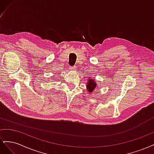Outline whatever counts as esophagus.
<instances>
[{
    "label": "esophagus",
    "instance_id": "esophagus-1",
    "mask_svg": "<svg viewBox=\"0 0 154 154\" xmlns=\"http://www.w3.org/2000/svg\"><path fill=\"white\" fill-rule=\"evenodd\" d=\"M76 67H69V70H71V71H73V70H75Z\"/></svg>",
    "mask_w": 154,
    "mask_h": 154
}]
</instances>
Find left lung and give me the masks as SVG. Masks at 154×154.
Returning <instances> with one entry per match:
<instances>
[{
	"instance_id": "left-lung-1",
	"label": "left lung",
	"mask_w": 154,
	"mask_h": 154,
	"mask_svg": "<svg viewBox=\"0 0 154 154\" xmlns=\"http://www.w3.org/2000/svg\"><path fill=\"white\" fill-rule=\"evenodd\" d=\"M87 79H88V82L86 85L88 93H91L96 87V83L94 80L91 79V77H88Z\"/></svg>"
}]
</instances>
